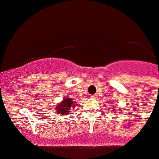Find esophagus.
Returning a JSON list of instances; mask_svg holds the SVG:
<instances>
[{"label": "esophagus", "mask_w": 159, "mask_h": 159, "mask_svg": "<svg viewBox=\"0 0 159 159\" xmlns=\"http://www.w3.org/2000/svg\"><path fill=\"white\" fill-rule=\"evenodd\" d=\"M91 98H97L98 95L97 94H93V95H92V96H91Z\"/></svg>", "instance_id": "1"}]
</instances>
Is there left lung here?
I'll return each instance as SVG.
<instances>
[{
    "mask_svg": "<svg viewBox=\"0 0 159 159\" xmlns=\"http://www.w3.org/2000/svg\"><path fill=\"white\" fill-rule=\"evenodd\" d=\"M120 108L117 109V110H116V109H115V106H114V107L112 108V110H111V111H113V112H118V113H119V111H120Z\"/></svg>",
    "mask_w": 159,
    "mask_h": 159,
    "instance_id": "1",
    "label": "left lung"
}]
</instances>
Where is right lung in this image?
<instances>
[{
    "label": "right lung",
    "instance_id": "obj_1",
    "mask_svg": "<svg viewBox=\"0 0 159 159\" xmlns=\"http://www.w3.org/2000/svg\"><path fill=\"white\" fill-rule=\"evenodd\" d=\"M76 104H77L76 102L73 101L71 98H65L61 102L56 105V112L57 114H61V116H67L72 108H75Z\"/></svg>",
    "mask_w": 159,
    "mask_h": 159
}]
</instances>
